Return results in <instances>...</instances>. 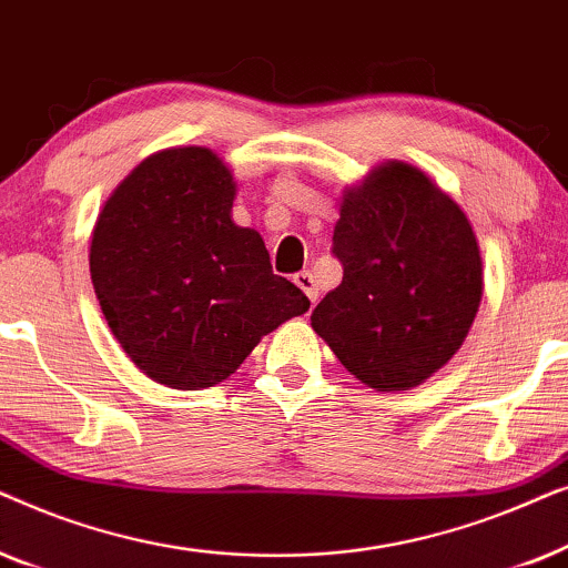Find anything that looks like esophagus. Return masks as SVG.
<instances>
[{
    "mask_svg": "<svg viewBox=\"0 0 568 568\" xmlns=\"http://www.w3.org/2000/svg\"><path fill=\"white\" fill-rule=\"evenodd\" d=\"M294 284H297L300 290L307 294V300L313 302V305H315V300H317V286H315V276L310 274V271H300V274H294Z\"/></svg>",
    "mask_w": 568,
    "mask_h": 568,
    "instance_id": "obj_1",
    "label": "esophagus"
}]
</instances>
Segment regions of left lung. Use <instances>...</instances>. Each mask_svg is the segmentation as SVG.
<instances>
[{
    "mask_svg": "<svg viewBox=\"0 0 568 568\" xmlns=\"http://www.w3.org/2000/svg\"><path fill=\"white\" fill-rule=\"evenodd\" d=\"M336 290L310 323L338 362L375 390H408L453 359L484 292L468 216L422 170L377 168L341 204Z\"/></svg>",
    "mask_w": 568,
    "mask_h": 568,
    "instance_id": "left-lung-1",
    "label": "left lung"
}]
</instances>
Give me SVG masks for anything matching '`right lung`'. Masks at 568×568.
<instances>
[{
  "label": "right lung",
  "mask_w": 568,
  "mask_h": 568,
  "mask_svg": "<svg viewBox=\"0 0 568 568\" xmlns=\"http://www.w3.org/2000/svg\"><path fill=\"white\" fill-rule=\"evenodd\" d=\"M235 181L204 146L131 170L100 212L90 276L108 325L154 383L199 390L227 379L261 336L307 313L255 230L232 222Z\"/></svg>",
  "instance_id": "1"
}]
</instances>
